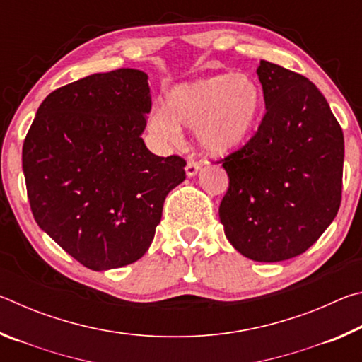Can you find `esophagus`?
<instances>
[{"instance_id": "esophagus-1", "label": "esophagus", "mask_w": 362, "mask_h": 362, "mask_svg": "<svg viewBox=\"0 0 362 362\" xmlns=\"http://www.w3.org/2000/svg\"><path fill=\"white\" fill-rule=\"evenodd\" d=\"M199 169H201V164H199V163L188 161L187 166H185V173H187L188 177H194L196 174L199 173Z\"/></svg>"}]
</instances>
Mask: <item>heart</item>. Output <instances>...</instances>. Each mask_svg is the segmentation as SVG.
I'll use <instances>...</instances> for the list:
<instances>
[{
	"label": "heart",
	"mask_w": 362,
	"mask_h": 362,
	"mask_svg": "<svg viewBox=\"0 0 362 362\" xmlns=\"http://www.w3.org/2000/svg\"><path fill=\"white\" fill-rule=\"evenodd\" d=\"M262 88L246 73H220L174 86L166 107L148 116V129L164 142H175L180 129H194L201 150L225 156L246 144L262 108Z\"/></svg>",
	"instance_id": "b5f03b06"
}]
</instances>
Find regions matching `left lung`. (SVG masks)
Wrapping results in <instances>:
<instances>
[{
	"label": "left lung",
	"mask_w": 362,
	"mask_h": 362,
	"mask_svg": "<svg viewBox=\"0 0 362 362\" xmlns=\"http://www.w3.org/2000/svg\"><path fill=\"white\" fill-rule=\"evenodd\" d=\"M267 113L255 136L223 159L230 179L218 207L225 236L255 262L303 254L340 207L343 132L320 89L260 60Z\"/></svg>",
	"instance_id": "obj_1"
}]
</instances>
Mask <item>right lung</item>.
I'll list each match as a JSON object with an SVG mask.
<instances>
[{"mask_svg": "<svg viewBox=\"0 0 362 362\" xmlns=\"http://www.w3.org/2000/svg\"><path fill=\"white\" fill-rule=\"evenodd\" d=\"M148 75L94 73L49 94L22 148L40 228L94 272L121 268L148 250L163 204L185 180V161L146 148Z\"/></svg>", "mask_w": 362, "mask_h": 362, "instance_id": "obj_1", "label": "right lung"}]
</instances>
